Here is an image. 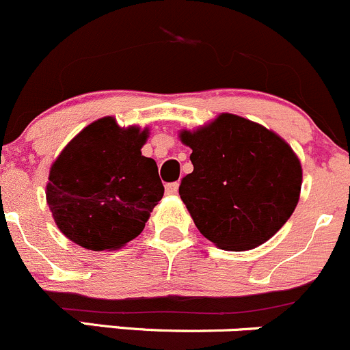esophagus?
I'll use <instances>...</instances> for the list:
<instances>
[{
    "instance_id": "esophagus-1",
    "label": "esophagus",
    "mask_w": 350,
    "mask_h": 350,
    "mask_svg": "<svg viewBox=\"0 0 350 350\" xmlns=\"http://www.w3.org/2000/svg\"><path fill=\"white\" fill-rule=\"evenodd\" d=\"M165 192H167V196H175V193L178 192V183L176 182L167 183V187H165Z\"/></svg>"
}]
</instances>
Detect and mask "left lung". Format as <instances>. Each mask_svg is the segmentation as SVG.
I'll use <instances>...</instances> for the list:
<instances>
[{
  "instance_id": "obj_1",
  "label": "left lung",
  "mask_w": 350,
  "mask_h": 350,
  "mask_svg": "<svg viewBox=\"0 0 350 350\" xmlns=\"http://www.w3.org/2000/svg\"><path fill=\"white\" fill-rule=\"evenodd\" d=\"M178 138L193 165L180 199L202 236L224 251H247L283 228L300 199L301 163L282 136L222 113Z\"/></svg>"
}]
</instances>
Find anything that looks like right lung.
I'll return each instance as SVG.
<instances>
[{
    "instance_id": "obj_1",
    "label": "right lung",
    "mask_w": 350,
    "mask_h": 350,
    "mask_svg": "<svg viewBox=\"0 0 350 350\" xmlns=\"http://www.w3.org/2000/svg\"><path fill=\"white\" fill-rule=\"evenodd\" d=\"M148 136V128H121L106 116L60 151L45 196L67 239L91 251H114L142 234L165 190L157 161L142 154Z\"/></svg>"
}]
</instances>
